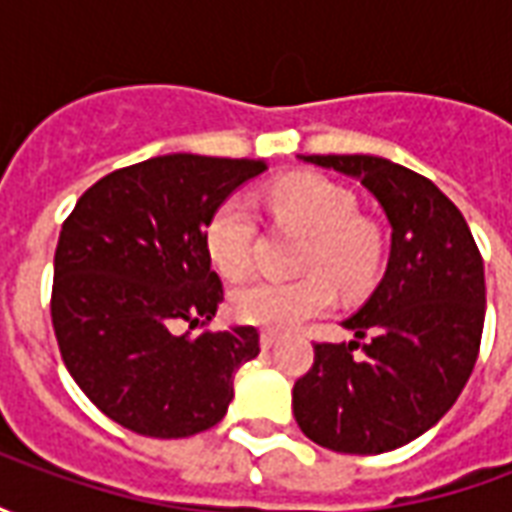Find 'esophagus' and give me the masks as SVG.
Wrapping results in <instances>:
<instances>
[{"instance_id": "34e87169", "label": "esophagus", "mask_w": 512, "mask_h": 512, "mask_svg": "<svg viewBox=\"0 0 512 512\" xmlns=\"http://www.w3.org/2000/svg\"><path fill=\"white\" fill-rule=\"evenodd\" d=\"M260 345H263V348H274V345H277V334L260 332Z\"/></svg>"}]
</instances>
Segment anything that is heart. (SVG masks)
I'll use <instances>...</instances> for the list:
<instances>
[{
	"mask_svg": "<svg viewBox=\"0 0 512 512\" xmlns=\"http://www.w3.org/2000/svg\"><path fill=\"white\" fill-rule=\"evenodd\" d=\"M274 219L296 224L310 233L304 268L312 274L299 279H246L230 293L235 321L285 332L318 318L334 304L332 277L348 293L362 290L378 268V238L373 227L359 219L356 197L323 175H290L268 191ZM257 222L249 202L224 200L208 222L205 246L211 263L224 277H238L252 257ZM324 273L321 275L320 271Z\"/></svg>",
	"mask_w": 512,
	"mask_h": 512,
	"instance_id": "obj_1",
	"label": "heart"
}]
</instances>
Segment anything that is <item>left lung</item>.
Returning a JSON list of instances; mask_svg holds the SVG:
<instances>
[{
  "label": "left lung",
  "mask_w": 512,
  "mask_h": 512,
  "mask_svg": "<svg viewBox=\"0 0 512 512\" xmlns=\"http://www.w3.org/2000/svg\"><path fill=\"white\" fill-rule=\"evenodd\" d=\"M365 186L392 227L373 296L318 343L293 386V417L326 450L378 455L439 422L472 376L485 321L483 257L463 213L428 178L378 156H304ZM362 347L365 357H354Z\"/></svg>",
  "instance_id": "8db88e82"
}]
</instances>
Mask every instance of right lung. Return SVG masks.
I'll return each mask as SVG.
<instances>
[{
	"label": "right lung",
	"instance_id": "obj_1",
	"mask_svg": "<svg viewBox=\"0 0 512 512\" xmlns=\"http://www.w3.org/2000/svg\"><path fill=\"white\" fill-rule=\"evenodd\" d=\"M260 158L169 153L115 169L84 191L54 252L51 323L62 362L117 425L186 439L222 422L255 326L191 334L224 299L205 230ZM180 322L190 332H174Z\"/></svg>",
	"mask_w": 512,
	"mask_h": 512
}]
</instances>
